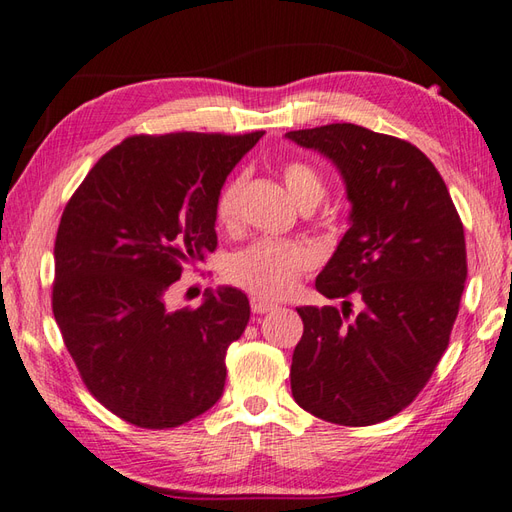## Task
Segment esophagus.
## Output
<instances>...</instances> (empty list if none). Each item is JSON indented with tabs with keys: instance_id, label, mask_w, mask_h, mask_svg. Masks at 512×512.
Instances as JSON below:
<instances>
[{
	"instance_id": "esophagus-1",
	"label": "esophagus",
	"mask_w": 512,
	"mask_h": 512,
	"mask_svg": "<svg viewBox=\"0 0 512 512\" xmlns=\"http://www.w3.org/2000/svg\"><path fill=\"white\" fill-rule=\"evenodd\" d=\"M274 309H276V304L265 302V300H258V298H252V311H254L256 315H263V313L274 311Z\"/></svg>"
}]
</instances>
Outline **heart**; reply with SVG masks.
<instances>
[{
    "instance_id": "heart-1",
    "label": "heart",
    "mask_w": 512,
    "mask_h": 512,
    "mask_svg": "<svg viewBox=\"0 0 512 512\" xmlns=\"http://www.w3.org/2000/svg\"><path fill=\"white\" fill-rule=\"evenodd\" d=\"M291 197L300 208L315 206L324 195V179L311 164L287 162L282 166ZM245 177L236 175L221 188L217 197V221L223 227H236L241 219ZM313 267V254L300 243L256 241L236 252L225 265V276L234 287L252 293L258 300H280L289 295L300 278Z\"/></svg>"
}]
</instances>
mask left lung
Masks as SVG:
<instances>
[{"mask_svg":"<svg viewBox=\"0 0 512 512\" xmlns=\"http://www.w3.org/2000/svg\"><path fill=\"white\" fill-rule=\"evenodd\" d=\"M346 181L350 227L315 280L328 300L300 306L291 392L302 410L366 427L405 410L449 346L467 280L460 214L436 166L414 144L350 122L289 131Z\"/></svg>","mask_w":512,"mask_h":512,"instance_id":"left-lung-1","label":"left lung"}]
</instances>
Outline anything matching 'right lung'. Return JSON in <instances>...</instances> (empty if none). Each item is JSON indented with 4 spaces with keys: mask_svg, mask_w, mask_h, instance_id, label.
I'll use <instances>...</instances> for the list:
<instances>
[{
    "mask_svg": "<svg viewBox=\"0 0 512 512\" xmlns=\"http://www.w3.org/2000/svg\"><path fill=\"white\" fill-rule=\"evenodd\" d=\"M265 131L131 135L67 201L54 241L52 313L85 388L111 414L170 429L221 399L227 346L243 335V291L168 309L186 267L217 249V197Z\"/></svg>",
    "mask_w": 512,
    "mask_h": 512,
    "instance_id": "1",
    "label": "right lung"
}]
</instances>
